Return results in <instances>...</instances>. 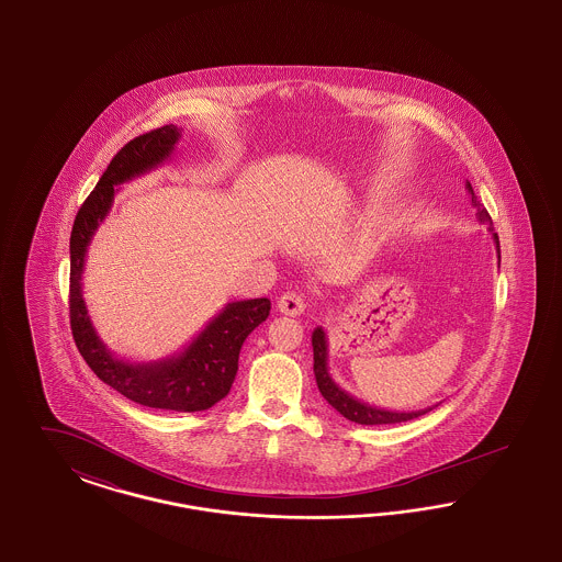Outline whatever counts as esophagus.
<instances>
[{"mask_svg":"<svg viewBox=\"0 0 562 562\" xmlns=\"http://www.w3.org/2000/svg\"><path fill=\"white\" fill-rule=\"evenodd\" d=\"M277 308H279V312H283V314L300 316V314L304 312V308H306V302H304V297H302L300 293L288 291V293H283V295L279 297Z\"/></svg>","mask_w":562,"mask_h":562,"instance_id":"34e87169","label":"esophagus"}]
</instances>
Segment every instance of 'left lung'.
Wrapping results in <instances>:
<instances>
[{
	"mask_svg": "<svg viewBox=\"0 0 562 562\" xmlns=\"http://www.w3.org/2000/svg\"><path fill=\"white\" fill-rule=\"evenodd\" d=\"M467 189L471 193V202L477 209V218L481 223H487L490 231L492 229V216L487 214V210L483 209V204L479 202L475 191L471 188V183L467 181ZM494 241H496V250L499 256L498 235L494 233ZM312 350H314V376H316V385L323 397L331 404L333 408L339 415L346 416L348 420H353L358 425H394V423H404V420H413L416 416L427 415L429 411H434V406H427L423 411H411V413H400V411H385V408H376L367 402H360L358 397L348 394L346 390H341L327 367V358H329V344H327V335L323 331V327H316L312 331Z\"/></svg>",
	"mask_w": 562,
	"mask_h": 562,
	"instance_id": "obj_1",
	"label": "left lung"
}]
</instances>
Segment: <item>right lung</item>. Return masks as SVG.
Wrapping results in <instances>:
<instances>
[{"label":"right lung","instance_id":"add662e5","mask_svg":"<svg viewBox=\"0 0 562 562\" xmlns=\"http://www.w3.org/2000/svg\"><path fill=\"white\" fill-rule=\"evenodd\" d=\"M181 139V128L160 126L131 139L105 168L102 179L79 210L70 233V329L79 352L105 385L147 406L177 413L209 411L229 394L239 352L271 312L269 297L229 302L188 348L162 360L131 362L116 358L95 331L83 300L87 248L112 209L116 186L167 162Z\"/></svg>","mask_w":562,"mask_h":562}]
</instances>
